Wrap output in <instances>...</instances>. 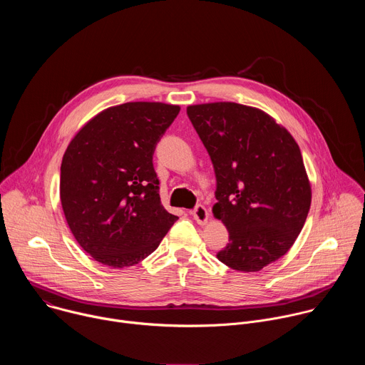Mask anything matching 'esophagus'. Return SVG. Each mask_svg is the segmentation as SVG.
<instances>
[{"mask_svg":"<svg viewBox=\"0 0 365 365\" xmlns=\"http://www.w3.org/2000/svg\"><path fill=\"white\" fill-rule=\"evenodd\" d=\"M192 217L199 225H205L207 222V217H210V214H207V210L203 205H197L192 211Z\"/></svg>","mask_w":365,"mask_h":365,"instance_id":"1","label":"esophagus"}]
</instances>
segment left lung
<instances>
[{"instance_id": "8db88e82", "label": "left lung", "mask_w": 365, "mask_h": 365, "mask_svg": "<svg viewBox=\"0 0 365 365\" xmlns=\"http://www.w3.org/2000/svg\"><path fill=\"white\" fill-rule=\"evenodd\" d=\"M217 176L214 217L230 232L217 257L238 272H259L300 234L312 200L302 153L267 113L235 102L187 107Z\"/></svg>"}]
</instances>
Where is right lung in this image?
Returning <instances> with one entry per match:
<instances>
[{"label":"right lung","mask_w":365,"mask_h":365,"mask_svg":"<svg viewBox=\"0 0 365 365\" xmlns=\"http://www.w3.org/2000/svg\"><path fill=\"white\" fill-rule=\"evenodd\" d=\"M180 111L163 102H127L91 118L61 166V202L78 244L111 269L138 264L178 217L160 202L155 144Z\"/></svg>","instance_id":"right-lung-1"}]
</instances>
